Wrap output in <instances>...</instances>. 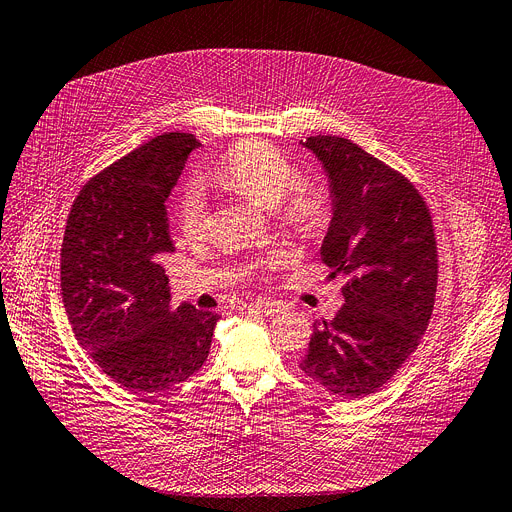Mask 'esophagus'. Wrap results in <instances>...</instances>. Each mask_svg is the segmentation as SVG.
I'll use <instances>...</instances> for the list:
<instances>
[{
	"label": "esophagus",
	"instance_id": "34e87169",
	"mask_svg": "<svg viewBox=\"0 0 512 512\" xmlns=\"http://www.w3.org/2000/svg\"><path fill=\"white\" fill-rule=\"evenodd\" d=\"M251 307H253V309H257V311H261V314H265V316L282 314V311L286 309V305H284V303L274 301V299H257Z\"/></svg>",
	"mask_w": 512,
	"mask_h": 512
}]
</instances>
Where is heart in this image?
Segmentation results:
<instances>
[{
	"label": "heart",
	"instance_id": "heart-1",
	"mask_svg": "<svg viewBox=\"0 0 512 512\" xmlns=\"http://www.w3.org/2000/svg\"><path fill=\"white\" fill-rule=\"evenodd\" d=\"M211 180L263 209L276 207L280 224L295 234L311 236L328 221L330 201L326 190L311 180H299L295 165L265 142L244 140L230 148L211 169ZM205 217L203 196L192 186L186 188L175 205L177 230L186 238H196L205 228Z\"/></svg>",
	"mask_w": 512,
	"mask_h": 512
}]
</instances>
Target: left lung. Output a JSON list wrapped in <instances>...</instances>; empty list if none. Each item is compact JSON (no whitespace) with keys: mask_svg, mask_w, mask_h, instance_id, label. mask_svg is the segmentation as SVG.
<instances>
[{"mask_svg":"<svg viewBox=\"0 0 512 512\" xmlns=\"http://www.w3.org/2000/svg\"><path fill=\"white\" fill-rule=\"evenodd\" d=\"M322 161L332 221L322 242L345 303L314 322L299 368L337 397L381 389L418 347L437 293V240L425 198L406 175L339 136L303 142Z\"/></svg>","mask_w":512,"mask_h":512,"instance_id":"8db88e82","label":"left lung"}]
</instances>
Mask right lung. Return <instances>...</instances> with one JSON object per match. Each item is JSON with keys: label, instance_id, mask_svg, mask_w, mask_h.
<instances>
[{"label": "right lung", "instance_id": "add662e5", "mask_svg": "<svg viewBox=\"0 0 512 512\" xmlns=\"http://www.w3.org/2000/svg\"><path fill=\"white\" fill-rule=\"evenodd\" d=\"M192 133L171 131L96 173L71 207L60 251V288L79 345L123 389L154 395L207 362L213 311L169 307L171 253L165 201Z\"/></svg>", "mask_w": 512, "mask_h": 512}]
</instances>
